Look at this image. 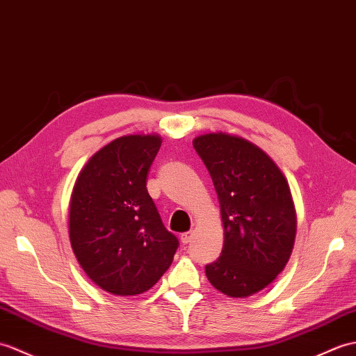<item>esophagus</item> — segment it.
Masks as SVG:
<instances>
[{
	"mask_svg": "<svg viewBox=\"0 0 356 356\" xmlns=\"http://www.w3.org/2000/svg\"><path fill=\"white\" fill-rule=\"evenodd\" d=\"M192 238H193V232H187V233H183V234H181V242H183L184 245H187L188 242L192 241Z\"/></svg>",
	"mask_w": 356,
	"mask_h": 356,
	"instance_id": "34e87169",
	"label": "esophagus"
}]
</instances>
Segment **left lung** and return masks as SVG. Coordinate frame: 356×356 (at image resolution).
I'll return each instance as SVG.
<instances>
[{
	"instance_id": "8db88e82",
	"label": "left lung",
	"mask_w": 356,
	"mask_h": 356,
	"mask_svg": "<svg viewBox=\"0 0 356 356\" xmlns=\"http://www.w3.org/2000/svg\"><path fill=\"white\" fill-rule=\"evenodd\" d=\"M193 147L211 177L224 225L222 252L205 275L228 297H251L274 282L294 248L288 181L270 155L239 136L202 134Z\"/></svg>"
}]
</instances>
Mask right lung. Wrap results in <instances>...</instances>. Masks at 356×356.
Instances as JSON below:
<instances>
[{"label": "right lung", "mask_w": 356, "mask_h": 356, "mask_svg": "<svg viewBox=\"0 0 356 356\" xmlns=\"http://www.w3.org/2000/svg\"><path fill=\"white\" fill-rule=\"evenodd\" d=\"M161 141L158 134L113 140L83 165L71 192V248L85 274L114 296L151 289L178 248L146 188Z\"/></svg>", "instance_id": "1"}]
</instances>
